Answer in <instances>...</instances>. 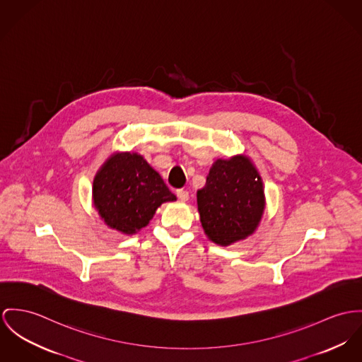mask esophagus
Returning <instances> with one entry per match:
<instances>
[{
  "mask_svg": "<svg viewBox=\"0 0 362 362\" xmlns=\"http://www.w3.org/2000/svg\"><path fill=\"white\" fill-rule=\"evenodd\" d=\"M176 195H177V198L182 199V201H187V199H189V192H186V190H183V189L176 190Z\"/></svg>",
  "mask_w": 362,
  "mask_h": 362,
  "instance_id": "34e87169",
  "label": "esophagus"
}]
</instances>
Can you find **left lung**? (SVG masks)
<instances>
[{
  "label": "left lung",
  "mask_w": 362,
  "mask_h": 362,
  "mask_svg": "<svg viewBox=\"0 0 362 362\" xmlns=\"http://www.w3.org/2000/svg\"><path fill=\"white\" fill-rule=\"evenodd\" d=\"M197 204L208 238L227 247L247 238L260 222L266 204L262 177L247 156L216 160Z\"/></svg>",
  "instance_id": "obj_1"
}]
</instances>
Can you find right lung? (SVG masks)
<instances>
[{"instance_id": "right-lung-1", "label": "right lung", "mask_w": 362, "mask_h": 362, "mask_svg": "<svg viewBox=\"0 0 362 362\" xmlns=\"http://www.w3.org/2000/svg\"><path fill=\"white\" fill-rule=\"evenodd\" d=\"M92 193L100 218L128 235L146 227L161 204L176 199L138 153L112 154L98 170Z\"/></svg>"}]
</instances>
